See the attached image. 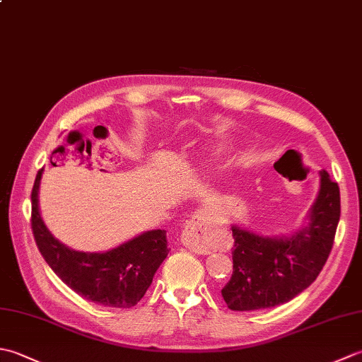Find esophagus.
I'll list each match as a JSON object with an SVG mask.
<instances>
[{
    "label": "esophagus",
    "mask_w": 362,
    "mask_h": 362,
    "mask_svg": "<svg viewBox=\"0 0 362 362\" xmlns=\"http://www.w3.org/2000/svg\"><path fill=\"white\" fill-rule=\"evenodd\" d=\"M227 228L206 211H199L191 218L180 235L182 244L197 253H211L226 244Z\"/></svg>",
    "instance_id": "34e87169"
}]
</instances>
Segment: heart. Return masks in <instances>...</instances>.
I'll return each mask as SVG.
<instances>
[{"mask_svg":"<svg viewBox=\"0 0 362 362\" xmlns=\"http://www.w3.org/2000/svg\"><path fill=\"white\" fill-rule=\"evenodd\" d=\"M221 151H222L221 144H213V146H209V149L205 151V153H209V156H214V153H219Z\"/></svg>","mask_w":362,"mask_h":362,"instance_id":"1","label":"heart"}]
</instances>
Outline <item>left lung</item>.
Masks as SVG:
<instances>
[{
    "instance_id": "left-lung-1",
    "label": "left lung",
    "mask_w": 362,
    "mask_h": 362,
    "mask_svg": "<svg viewBox=\"0 0 362 362\" xmlns=\"http://www.w3.org/2000/svg\"><path fill=\"white\" fill-rule=\"evenodd\" d=\"M339 218V187L322 169L317 196L292 233L266 236L233 222V274L221 291L228 308H272L308 288L327 263Z\"/></svg>"
}]
</instances>
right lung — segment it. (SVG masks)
Segmentation results:
<instances>
[{
    "mask_svg": "<svg viewBox=\"0 0 362 362\" xmlns=\"http://www.w3.org/2000/svg\"><path fill=\"white\" fill-rule=\"evenodd\" d=\"M43 169L38 171L33 201V232L38 250L56 275L79 296L112 308H132L151 286L168 257L166 230H148L105 252L68 247L46 227L38 205Z\"/></svg>",
    "mask_w": 362,
    "mask_h": 362,
    "instance_id": "right-lung-1",
    "label": "right lung"
}]
</instances>
